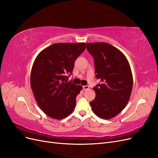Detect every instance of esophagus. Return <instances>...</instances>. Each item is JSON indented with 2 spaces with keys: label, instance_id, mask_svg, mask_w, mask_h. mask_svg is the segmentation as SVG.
I'll list each match as a JSON object with an SVG mask.
<instances>
[{
  "label": "esophagus",
  "instance_id": "obj_1",
  "mask_svg": "<svg viewBox=\"0 0 158 158\" xmlns=\"http://www.w3.org/2000/svg\"><path fill=\"white\" fill-rule=\"evenodd\" d=\"M89 89V85H84V86H83V89L84 91H86V90H88Z\"/></svg>",
  "mask_w": 158,
  "mask_h": 158
}]
</instances>
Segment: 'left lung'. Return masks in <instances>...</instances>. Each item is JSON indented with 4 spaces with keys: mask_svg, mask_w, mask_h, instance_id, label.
Here are the masks:
<instances>
[{
    "mask_svg": "<svg viewBox=\"0 0 158 158\" xmlns=\"http://www.w3.org/2000/svg\"><path fill=\"white\" fill-rule=\"evenodd\" d=\"M86 48L94 57L95 77L101 81L93 88L95 98L90 106L98 117L111 118L130 99L133 84L130 64L121 51L107 43L86 44Z\"/></svg>",
    "mask_w": 158,
    "mask_h": 158,
    "instance_id": "obj_1",
    "label": "left lung"
}]
</instances>
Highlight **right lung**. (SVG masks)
Returning <instances> with one entry per match:
<instances>
[{"label":"right lung","instance_id":"obj_1","mask_svg":"<svg viewBox=\"0 0 158 158\" xmlns=\"http://www.w3.org/2000/svg\"><path fill=\"white\" fill-rule=\"evenodd\" d=\"M85 49V43H57L41 51L34 60L31 88L38 106L51 118L60 120L74 111L82 86L67 82V75Z\"/></svg>","mask_w":158,"mask_h":158}]
</instances>
